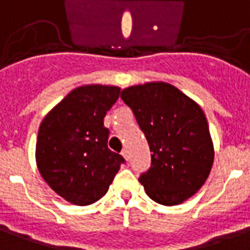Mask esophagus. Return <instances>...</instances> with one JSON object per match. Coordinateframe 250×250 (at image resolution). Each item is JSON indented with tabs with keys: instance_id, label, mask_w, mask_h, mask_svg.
<instances>
[{
	"instance_id": "1",
	"label": "esophagus",
	"mask_w": 250,
	"mask_h": 250,
	"mask_svg": "<svg viewBox=\"0 0 250 250\" xmlns=\"http://www.w3.org/2000/svg\"><path fill=\"white\" fill-rule=\"evenodd\" d=\"M121 154H123L124 157H125V160H129V152H127L126 147H125V149H123V152H121Z\"/></svg>"
}]
</instances>
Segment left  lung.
<instances>
[{"label": "left lung", "instance_id": "1", "mask_svg": "<svg viewBox=\"0 0 250 250\" xmlns=\"http://www.w3.org/2000/svg\"><path fill=\"white\" fill-rule=\"evenodd\" d=\"M121 98L134 113L152 152L150 167L138 178L147 196L167 207L192 197L205 183L214 158L201 107L165 83L126 87Z\"/></svg>", "mask_w": 250, "mask_h": 250}]
</instances>
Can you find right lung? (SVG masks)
Wrapping results in <instances>:
<instances>
[{"label":"right lung","instance_id":"1","mask_svg":"<svg viewBox=\"0 0 250 250\" xmlns=\"http://www.w3.org/2000/svg\"><path fill=\"white\" fill-rule=\"evenodd\" d=\"M120 87L74 89L43 118L38 130V170L54 192L74 205H90L107 192L125 158L107 147L104 117Z\"/></svg>","mask_w":250,"mask_h":250}]
</instances>
